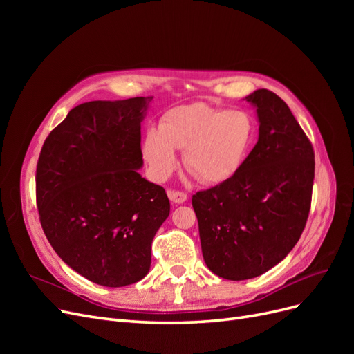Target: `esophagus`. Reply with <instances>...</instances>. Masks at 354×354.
Returning a JSON list of instances; mask_svg holds the SVG:
<instances>
[{"instance_id":"obj_1","label":"esophagus","mask_w":354,"mask_h":354,"mask_svg":"<svg viewBox=\"0 0 354 354\" xmlns=\"http://www.w3.org/2000/svg\"><path fill=\"white\" fill-rule=\"evenodd\" d=\"M168 198L174 203H183L187 201V195L180 190H168Z\"/></svg>"}]
</instances>
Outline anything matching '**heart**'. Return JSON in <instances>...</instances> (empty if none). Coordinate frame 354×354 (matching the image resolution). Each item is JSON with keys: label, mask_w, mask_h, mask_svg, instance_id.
Instances as JSON below:
<instances>
[{"label": "heart", "mask_w": 354, "mask_h": 354, "mask_svg": "<svg viewBox=\"0 0 354 354\" xmlns=\"http://www.w3.org/2000/svg\"><path fill=\"white\" fill-rule=\"evenodd\" d=\"M255 124L245 111L212 108L205 103L168 111L143 140V156L155 178L165 180L177 167L174 149H185L183 164L201 183L220 185L243 165L254 140Z\"/></svg>", "instance_id": "heart-1"}]
</instances>
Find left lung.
<instances>
[{"label": "left lung", "instance_id": "left-lung-1", "mask_svg": "<svg viewBox=\"0 0 354 354\" xmlns=\"http://www.w3.org/2000/svg\"><path fill=\"white\" fill-rule=\"evenodd\" d=\"M259 142L230 180L192 196L202 255L223 279L245 281L281 263L306 227L315 152L288 104L270 90L246 95Z\"/></svg>", "mask_w": 354, "mask_h": 354}]
</instances>
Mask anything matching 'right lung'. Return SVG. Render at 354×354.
<instances>
[{
	"instance_id": "obj_1",
	"label": "right lung",
	"mask_w": 354,
	"mask_h": 354,
	"mask_svg": "<svg viewBox=\"0 0 354 354\" xmlns=\"http://www.w3.org/2000/svg\"><path fill=\"white\" fill-rule=\"evenodd\" d=\"M152 99L78 104L41 149L35 181L42 230L71 269L97 285L143 279L152 241L169 216L165 189L137 171L140 124Z\"/></svg>"
}]
</instances>
